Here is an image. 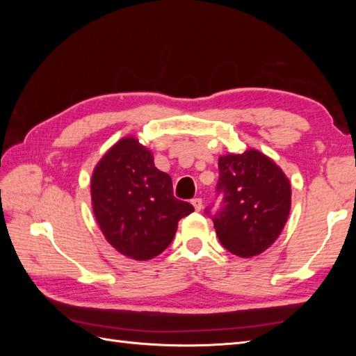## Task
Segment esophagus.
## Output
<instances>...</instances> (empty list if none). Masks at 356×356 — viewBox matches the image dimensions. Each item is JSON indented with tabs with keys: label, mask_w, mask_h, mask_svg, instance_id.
Segmentation results:
<instances>
[{
	"label": "esophagus",
	"mask_w": 356,
	"mask_h": 356,
	"mask_svg": "<svg viewBox=\"0 0 356 356\" xmlns=\"http://www.w3.org/2000/svg\"><path fill=\"white\" fill-rule=\"evenodd\" d=\"M193 207H194V209L195 211H202V208H203V202H202V199H193Z\"/></svg>",
	"instance_id": "34e87169"
}]
</instances>
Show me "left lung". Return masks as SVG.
Wrapping results in <instances>:
<instances>
[{
    "label": "left lung",
    "instance_id": "obj_1",
    "mask_svg": "<svg viewBox=\"0 0 356 356\" xmlns=\"http://www.w3.org/2000/svg\"><path fill=\"white\" fill-rule=\"evenodd\" d=\"M218 171L223 202L213 217L217 237L231 254L251 259L282 234L291 213V182L270 157L254 148L220 156Z\"/></svg>",
    "mask_w": 356,
    "mask_h": 356
}]
</instances>
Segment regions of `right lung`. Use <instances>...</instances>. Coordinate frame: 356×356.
Returning a JSON list of instances; mask_svg holds the SVG:
<instances>
[{
	"label": "right lung",
	"mask_w": 356,
	"mask_h": 356,
	"mask_svg": "<svg viewBox=\"0 0 356 356\" xmlns=\"http://www.w3.org/2000/svg\"><path fill=\"white\" fill-rule=\"evenodd\" d=\"M92 207L108 243L128 259L147 261L163 252L180 218L194 208L172 195L168 174L134 136L118 140L92 174Z\"/></svg>",
	"instance_id": "obj_1"
}]
</instances>
